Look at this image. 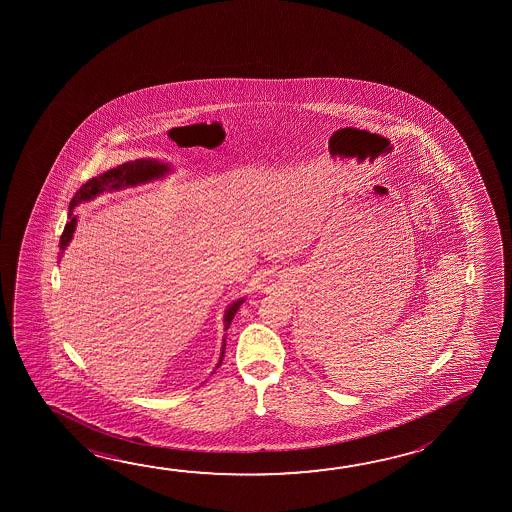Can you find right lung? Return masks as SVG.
I'll use <instances>...</instances> for the list:
<instances>
[{
	"label": "right lung",
	"instance_id": "add662e5",
	"mask_svg": "<svg viewBox=\"0 0 512 512\" xmlns=\"http://www.w3.org/2000/svg\"><path fill=\"white\" fill-rule=\"evenodd\" d=\"M166 171H169L168 166L162 164L159 160L139 159L132 160V162H125V164H121L118 168L105 171L103 175L94 176L87 184L82 185V187L76 191L75 196L71 198V203H69L71 212H73L75 205H78V203L91 200V198L98 196V194L103 193V191H107V189H119V187H126V185L148 182V180H153V178L164 176ZM71 212H69L68 225H66L64 232H62V237H60V250H62V252L66 250V246H68L71 237H73V232H75L76 216H73ZM62 252H60V255H62ZM243 302L244 300L241 298V300H237V302L232 303V305L228 307L227 312H225V327H230L235 312L239 310ZM223 353H225V344H223V352H221V361H223ZM221 361H219V364H221Z\"/></svg>",
	"mask_w": 512,
	"mask_h": 512
}]
</instances>
